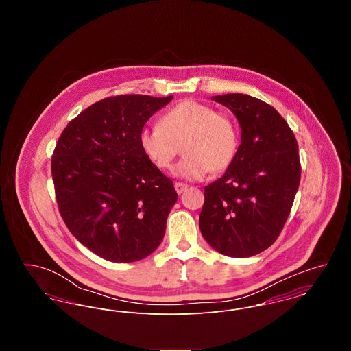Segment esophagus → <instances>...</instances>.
<instances>
[{"label":"esophagus","instance_id":"1","mask_svg":"<svg viewBox=\"0 0 351 351\" xmlns=\"http://www.w3.org/2000/svg\"><path fill=\"white\" fill-rule=\"evenodd\" d=\"M174 188H176V191H177V193L181 195L182 192L186 191L188 185H186V184H182V182H176V184H174Z\"/></svg>","mask_w":351,"mask_h":351}]
</instances>
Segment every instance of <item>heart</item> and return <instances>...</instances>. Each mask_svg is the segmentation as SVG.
I'll use <instances>...</instances> for the list:
<instances>
[{
  "label": "heart",
  "instance_id": "b5f03b06",
  "mask_svg": "<svg viewBox=\"0 0 351 351\" xmlns=\"http://www.w3.org/2000/svg\"><path fill=\"white\" fill-rule=\"evenodd\" d=\"M139 147L159 170L170 169L181 147L185 158L173 174L199 181L209 170L221 173L234 162L239 149V131L227 113L186 100L167 109L159 117L158 127L142 130Z\"/></svg>",
  "mask_w": 351,
  "mask_h": 351
}]
</instances>
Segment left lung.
Masks as SVG:
<instances>
[{"label": "left lung", "instance_id": "left-lung-1", "mask_svg": "<svg viewBox=\"0 0 351 351\" xmlns=\"http://www.w3.org/2000/svg\"><path fill=\"white\" fill-rule=\"evenodd\" d=\"M212 100L237 116L242 143L223 177L204 188L201 234L220 254L252 256L276 242L291 213L300 185L298 141L263 101L241 93Z\"/></svg>", "mask_w": 351, "mask_h": 351}]
</instances>
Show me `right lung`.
<instances>
[{
    "label": "right lung",
    "mask_w": 351,
    "mask_h": 351,
    "mask_svg": "<svg viewBox=\"0 0 351 351\" xmlns=\"http://www.w3.org/2000/svg\"><path fill=\"white\" fill-rule=\"evenodd\" d=\"M173 96L123 95L95 102L58 139L51 174L60 216L89 250L135 262L160 245L178 199L139 147V134Z\"/></svg>",
    "instance_id": "1"
}]
</instances>
